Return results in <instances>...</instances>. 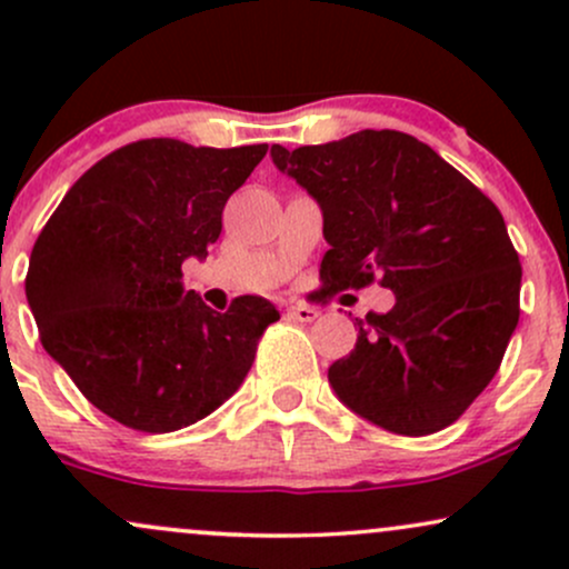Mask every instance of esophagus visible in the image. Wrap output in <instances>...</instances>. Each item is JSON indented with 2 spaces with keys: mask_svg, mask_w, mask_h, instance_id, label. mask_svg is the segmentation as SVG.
Wrapping results in <instances>:
<instances>
[{
  "mask_svg": "<svg viewBox=\"0 0 569 569\" xmlns=\"http://www.w3.org/2000/svg\"><path fill=\"white\" fill-rule=\"evenodd\" d=\"M289 316L297 318V321H302V323H310V321H316V318L321 316V312H318L316 307H310V305H305V302H297V305L289 307Z\"/></svg>",
  "mask_w": 569,
  "mask_h": 569,
  "instance_id": "esophagus-1",
  "label": "esophagus"
}]
</instances>
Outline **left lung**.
<instances>
[{"label":"left lung","mask_w":569,"mask_h":569,"mask_svg":"<svg viewBox=\"0 0 569 569\" xmlns=\"http://www.w3.org/2000/svg\"><path fill=\"white\" fill-rule=\"evenodd\" d=\"M270 154L321 202L323 299L371 283L396 293L388 312L356 318V350L331 363V388L393 433L452 426L519 323L521 264L498 206L401 130Z\"/></svg>","instance_id":"left-lung-1"}]
</instances>
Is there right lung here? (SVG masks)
<instances>
[{"instance_id": "add662e5", "label": "right lung", "mask_w": 569, "mask_h": 569, "mask_svg": "<svg viewBox=\"0 0 569 569\" xmlns=\"http://www.w3.org/2000/svg\"><path fill=\"white\" fill-rule=\"evenodd\" d=\"M264 154L267 143H126L74 181L39 232L26 272L39 342L120 426L171 433L211 415L280 318L253 293L217 312L181 289V262L206 259L227 200Z\"/></svg>"}]
</instances>
